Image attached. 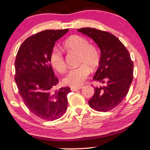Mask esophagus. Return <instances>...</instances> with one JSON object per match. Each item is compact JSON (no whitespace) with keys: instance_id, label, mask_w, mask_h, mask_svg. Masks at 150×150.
Here are the masks:
<instances>
[{"instance_id":"esophagus-1","label":"esophagus","mask_w":150,"mask_h":150,"mask_svg":"<svg viewBox=\"0 0 150 150\" xmlns=\"http://www.w3.org/2000/svg\"><path fill=\"white\" fill-rule=\"evenodd\" d=\"M82 88V86H78V87H71V91H76L78 90H80Z\"/></svg>"}]
</instances>
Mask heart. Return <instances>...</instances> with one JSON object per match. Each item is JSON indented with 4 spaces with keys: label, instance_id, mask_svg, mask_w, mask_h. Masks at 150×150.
<instances>
[{
    "label": "heart",
    "instance_id": "1",
    "mask_svg": "<svg viewBox=\"0 0 150 150\" xmlns=\"http://www.w3.org/2000/svg\"><path fill=\"white\" fill-rule=\"evenodd\" d=\"M66 50L79 54L78 64L81 65L70 70L64 78L65 84L72 87H78L82 84L88 76L90 69L93 70L97 68L100 61V56L94 46L89 44L86 38L80 35H72L64 43ZM50 62L52 67L59 72H64L66 70L65 59L60 52L53 50L50 56Z\"/></svg>",
    "mask_w": 150,
    "mask_h": 150
}]
</instances>
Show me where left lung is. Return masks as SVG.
Segmentation results:
<instances>
[{
	"label": "left lung",
	"instance_id": "1",
	"mask_svg": "<svg viewBox=\"0 0 150 150\" xmlns=\"http://www.w3.org/2000/svg\"><path fill=\"white\" fill-rule=\"evenodd\" d=\"M77 31L93 39L101 53L93 80L104 85L94 88L88 104L97 111H109L125 98L133 81V64L129 53L121 41L109 32L90 27Z\"/></svg>",
	"mask_w": 150,
	"mask_h": 150
}]
</instances>
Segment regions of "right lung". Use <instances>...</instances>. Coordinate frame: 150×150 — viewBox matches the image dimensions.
<instances>
[{
	"label": "right lung",
	"instance_id": "right-lung-1",
	"mask_svg": "<svg viewBox=\"0 0 150 150\" xmlns=\"http://www.w3.org/2000/svg\"><path fill=\"white\" fill-rule=\"evenodd\" d=\"M45 30L26 39L18 50L15 80L20 96L31 112L43 120L54 121L65 113L70 87L54 90L58 83L50 56L56 41L68 31Z\"/></svg>",
	"mask_w": 150,
	"mask_h": 150
}]
</instances>
